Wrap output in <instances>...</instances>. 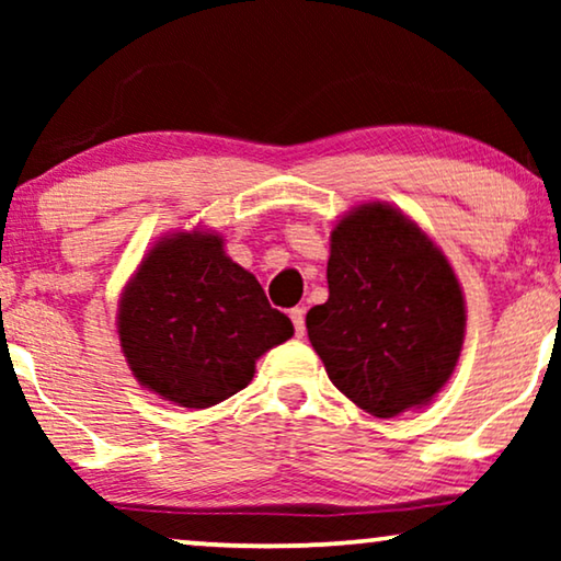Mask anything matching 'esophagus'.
Instances as JSON below:
<instances>
[{"label": "esophagus", "mask_w": 561, "mask_h": 561, "mask_svg": "<svg viewBox=\"0 0 561 561\" xmlns=\"http://www.w3.org/2000/svg\"><path fill=\"white\" fill-rule=\"evenodd\" d=\"M290 321H294L296 336H304L306 334V309H304V306H296V309H290Z\"/></svg>", "instance_id": "34e87169"}]
</instances>
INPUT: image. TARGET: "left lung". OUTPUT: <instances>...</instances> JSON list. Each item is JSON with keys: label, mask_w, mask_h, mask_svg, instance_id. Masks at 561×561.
I'll return each instance as SVG.
<instances>
[{"label": "left lung", "mask_w": 561, "mask_h": 561, "mask_svg": "<svg viewBox=\"0 0 561 561\" xmlns=\"http://www.w3.org/2000/svg\"><path fill=\"white\" fill-rule=\"evenodd\" d=\"M329 298L311 347L350 401L390 419L439 393L465 340V298L442 250L401 211L365 204L332 232Z\"/></svg>", "instance_id": "left-lung-1"}]
</instances>
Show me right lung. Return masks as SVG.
I'll return each instance as SVG.
<instances>
[{"label":"right lung","instance_id":"obj_1","mask_svg":"<svg viewBox=\"0 0 561 561\" xmlns=\"http://www.w3.org/2000/svg\"><path fill=\"white\" fill-rule=\"evenodd\" d=\"M290 334V319L225 255L217 234L160 242L119 304V344L135 378L183 409L240 393L255 359Z\"/></svg>","mask_w":561,"mask_h":561}]
</instances>
